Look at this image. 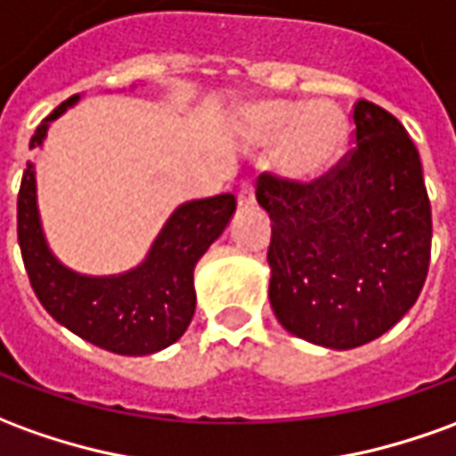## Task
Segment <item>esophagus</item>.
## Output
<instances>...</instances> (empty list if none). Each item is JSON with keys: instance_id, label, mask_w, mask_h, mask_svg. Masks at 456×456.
Segmentation results:
<instances>
[{"instance_id": "obj_1", "label": "esophagus", "mask_w": 456, "mask_h": 456, "mask_svg": "<svg viewBox=\"0 0 456 456\" xmlns=\"http://www.w3.org/2000/svg\"><path fill=\"white\" fill-rule=\"evenodd\" d=\"M254 200H256V195H254V183H241V187H239L237 192V202L239 207H251L254 205Z\"/></svg>"}]
</instances>
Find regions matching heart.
Here are the masks:
<instances>
[{
  "label": "heart",
  "mask_w": 456,
  "mask_h": 456,
  "mask_svg": "<svg viewBox=\"0 0 456 456\" xmlns=\"http://www.w3.org/2000/svg\"><path fill=\"white\" fill-rule=\"evenodd\" d=\"M254 130L264 140L279 138V165L298 180L328 173L346 148V123L326 103L298 106L289 101L264 103L254 110Z\"/></svg>",
  "instance_id": "obj_1"
}]
</instances>
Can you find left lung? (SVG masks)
Instances as JSON below:
<instances>
[{"label": "left lung", "instance_id": "left-lung-1", "mask_svg": "<svg viewBox=\"0 0 456 456\" xmlns=\"http://www.w3.org/2000/svg\"><path fill=\"white\" fill-rule=\"evenodd\" d=\"M355 145L311 183L261 173L272 217L269 301L298 338L348 350L380 338L425 286L432 209L403 123L370 101L353 106Z\"/></svg>", "mask_w": 456, "mask_h": 456}]
</instances>
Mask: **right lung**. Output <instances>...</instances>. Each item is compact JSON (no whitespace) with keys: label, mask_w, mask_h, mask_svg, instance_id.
Here are the masks:
<instances>
[{"label":"right lung","mask_w":456,"mask_h":456,"mask_svg":"<svg viewBox=\"0 0 456 456\" xmlns=\"http://www.w3.org/2000/svg\"><path fill=\"white\" fill-rule=\"evenodd\" d=\"M78 101L71 95L41 120L28 148L41 145L51 120ZM234 195L177 207L148 259L120 276H81L53 259L37 212L34 165L27 162L17 200V234L28 281L41 305L61 326L118 355H151L173 346L195 316V264L224 232Z\"/></svg>","instance_id":"obj_1"}]
</instances>
